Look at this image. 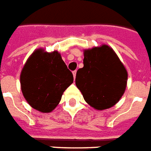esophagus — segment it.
I'll use <instances>...</instances> for the list:
<instances>
[{
	"label": "esophagus",
	"mask_w": 151,
	"mask_h": 151,
	"mask_svg": "<svg viewBox=\"0 0 151 151\" xmlns=\"http://www.w3.org/2000/svg\"><path fill=\"white\" fill-rule=\"evenodd\" d=\"M76 74H77V71H76V70H74V71L73 72V78H76Z\"/></svg>",
	"instance_id": "1"
}]
</instances>
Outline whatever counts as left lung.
<instances>
[{
	"instance_id": "1",
	"label": "left lung",
	"mask_w": 151,
	"mask_h": 151,
	"mask_svg": "<svg viewBox=\"0 0 151 151\" xmlns=\"http://www.w3.org/2000/svg\"><path fill=\"white\" fill-rule=\"evenodd\" d=\"M84 66L77 71L75 83L85 101L95 110L114 106L125 93L128 73L107 45L84 50Z\"/></svg>"
}]
</instances>
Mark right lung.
Returning a JSON list of instances; mask_svg holds the SVG:
<instances>
[{
	"label": "right lung",
	"instance_id": "obj_1",
	"mask_svg": "<svg viewBox=\"0 0 151 151\" xmlns=\"http://www.w3.org/2000/svg\"><path fill=\"white\" fill-rule=\"evenodd\" d=\"M73 81V73L61 54L41 48L29 57L20 76L24 98L30 106L41 113L53 111Z\"/></svg>",
	"mask_w": 151,
	"mask_h": 151
}]
</instances>
